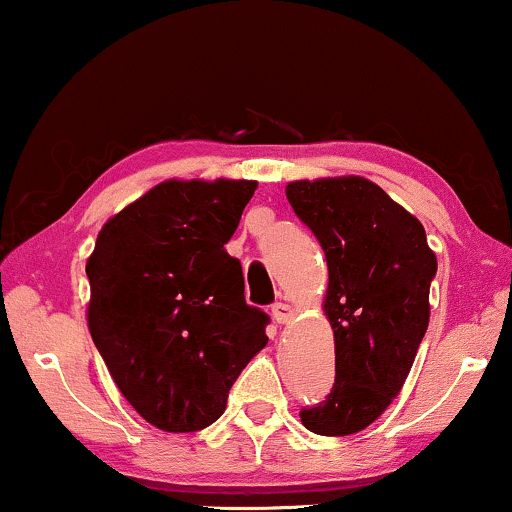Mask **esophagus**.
Returning a JSON list of instances; mask_svg holds the SVG:
<instances>
[{"label":"esophagus","instance_id":"obj_1","mask_svg":"<svg viewBox=\"0 0 512 512\" xmlns=\"http://www.w3.org/2000/svg\"><path fill=\"white\" fill-rule=\"evenodd\" d=\"M293 317H296V310H293L289 303L272 305V319H275L277 324H291Z\"/></svg>","mask_w":512,"mask_h":512}]
</instances>
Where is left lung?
Masks as SVG:
<instances>
[{"label": "left lung", "mask_w": 512, "mask_h": 512, "mask_svg": "<svg viewBox=\"0 0 512 512\" xmlns=\"http://www.w3.org/2000/svg\"><path fill=\"white\" fill-rule=\"evenodd\" d=\"M286 198L326 254L324 312L335 335L331 394L300 419L319 436H349L403 389L429 326L438 261L422 223L373 181H291Z\"/></svg>", "instance_id": "1"}]
</instances>
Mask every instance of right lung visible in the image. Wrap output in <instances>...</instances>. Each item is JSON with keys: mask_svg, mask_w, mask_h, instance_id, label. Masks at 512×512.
I'll return each instance as SVG.
<instances>
[{"mask_svg": "<svg viewBox=\"0 0 512 512\" xmlns=\"http://www.w3.org/2000/svg\"><path fill=\"white\" fill-rule=\"evenodd\" d=\"M256 181H163L104 223L86 263L88 328L116 387L146 422L200 431L226 410L270 317L244 300L223 249Z\"/></svg>", "mask_w": 512, "mask_h": 512, "instance_id": "obj_1", "label": "right lung"}]
</instances>
